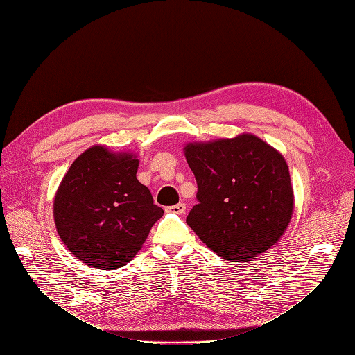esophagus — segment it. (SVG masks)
<instances>
[{"label": "esophagus", "mask_w": 355, "mask_h": 355, "mask_svg": "<svg viewBox=\"0 0 355 355\" xmlns=\"http://www.w3.org/2000/svg\"><path fill=\"white\" fill-rule=\"evenodd\" d=\"M185 210H187V206L184 202H179V204H175V206L167 207V211L175 213V214H184Z\"/></svg>", "instance_id": "esophagus-1"}]
</instances>
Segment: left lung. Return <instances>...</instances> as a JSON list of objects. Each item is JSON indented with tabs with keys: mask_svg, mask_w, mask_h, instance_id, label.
<instances>
[{
	"mask_svg": "<svg viewBox=\"0 0 355 355\" xmlns=\"http://www.w3.org/2000/svg\"><path fill=\"white\" fill-rule=\"evenodd\" d=\"M197 200L187 223L225 261L266 252L292 219L295 197L283 155L254 135L187 144Z\"/></svg>",
	"mask_w": 355,
	"mask_h": 355,
	"instance_id": "1",
	"label": "left lung"
}]
</instances>
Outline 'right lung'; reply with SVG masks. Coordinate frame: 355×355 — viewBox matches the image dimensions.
Segmentation results:
<instances>
[{"instance_id": "add662e5", "label": "right lung", "mask_w": 355, "mask_h": 355, "mask_svg": "<svg viewBox=\"0 0 355 355\" xmlns=\"http://www.w3.org/2000/svg\"><path fill=\"white\" fill-rule=\"evenodd\" d=\"M139 159L94 145L71 164L53 204L56 230L84 265L116 270L142 249L164 210L137 180Z\"/></svg>"}]
</instances>
